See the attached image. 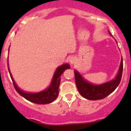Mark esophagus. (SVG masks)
<instances>
[{
  "label": "esophagus",
  "mask_w": 131,
  "mask_h": 131,
  "mask_svg": "<svg viewBox=\"0 0 131 131\" xmlns=\"http://www.w3.org/2000/svg\"><path fill=\"white\" fill-rule=\"evenodd\" d=\"M75 58L73 57H71L70 58H69V62L71 63H73V62H75Z\"/></svg>",
  "instance_id": "obj_1"
}]
</instances>
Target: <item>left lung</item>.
I'll return each mask as SVG.
<instances>
[{"mask_svg":"<svg viewBox=\"0 0 131 131\" xmlns=\"http://www.w3.org/2000/svg\"><path fill=\"white\" fill-rule=\"evenodd\" d=\"M123 68V64L122 58L119 71L115 79L99 85H95L89 83L83 78L78 71L76 70L74 71L76 86L79 92L82 96L88 100H97L106 98L115 91L119 84L122 77Z\"/></svg>","mask_w":131,"mask_h":131,"instance_id":"obj_1","label":"left lung"}]
</instances>
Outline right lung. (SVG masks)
I'll list each match as a JSON object with an SVG mask.
<instances>
[{
	"label": "right lung",
	"mask_w": 131,
	"mask_h": 131,
	"mask_svg": "<svg viewBox=\"0 0 131 131\" xmlns=\"http://www.w3.org/2000/svg\"><path fill=\"white\" fill-rule=\"evenodd\" d=\"M70 66L68 63L62 65L61 66L58 67L57 69L56 70L54 75L53 76L52 81L49 87L45 91L42 92H37V93H27V92H24L21 91L17 84H16L14 81L13 77L11 75L10 71L8 69L9 73H10V77H11L12 82H13L14 86L16 91L20 94L21 96L25 98L26 100L38 104H47L49 103L52 102L56 100V98L58 97L59 92V86L60 84V80H61V75L63 73V71L67 69H69Z\"/></svg>",
	"instance_id": "add662e5"
}]
</instances>
